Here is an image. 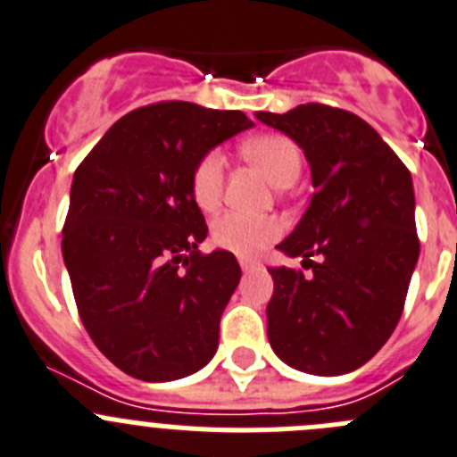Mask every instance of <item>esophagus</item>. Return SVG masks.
<instances>
[{
  "mask_svg": "<svg viewBox=\"0 0 457 457\" xmlns=\"http://www.w3.org/2000/svg\"><path fill=\"white\" fill-rule=\"evenodd\" d=\"M238 263H241V270L243 272H253V270H257L259 266H262V263L254 262V259H245V257L238 259Z\"/></svg>",
  "mask_w": 457,
  "mask_h": 457,
  "instance_id": "1",
  "label": "esophagus"
}]
</instances>
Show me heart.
Masks as SVG:
<instances>
[{
    "label": "heart",
    "mask_w": 457,
    "mask_h": 457,
    "mask_svg": "<svg viewBox=\"0 0 457 457\" xmlns=\"http://www.w3.org/2000/svg\"><path fill=\"white\" fill-rule=\"evenodd\" d=\"M243 153L253 160L277 187L295 182L302 169V155L295 142L284 135H263L243 146ZM225 182V157L220 151H209L195 164L191 178V191L200 209L212 212L220 203ZM279 223L272 216L245 214V212H228L216 219L212 228L216 245L241 257H253L262 253L268 243L279 237Z\"/></svg>",
    "instance_id": "heart-1"
}]
</instances>
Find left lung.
Returning <instances> with one entry per match:
<instances>
[{
  "label": "left lung",
  "mask_w": 457,
  "mask_h": 457,
  "mask_svg": "<svg viewBox=\"0 0 457 457\" xmlns=\"http://www.w3.org/2000/svg\"><path fill=\"white\" fill-rule=\"evenodd\" d=\"M254 117L304 151L313 182L304 216L277 245L302 257L311 275L268 268L275 281L266 306L270 347L300 372H353L395 331L420 259L411 170L347 110L306 104Z\"/></svg>",
  "instance_id": "1"
}]
</instances>
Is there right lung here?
Wrapping results in <instances>:
<instances>
[{
    "label": "right lung",
    "instance_id": "obj_1",
    "mask_svg": "<svg viewBox=\"0 0 457 457\" xmlns=\"http://www.w3.org/2000/svg\"><path fill=\"white\" fill-rule=\"evenodd\" d=\"M254 123L241 110L164 101L119 119L76 169L62 259L80 320L121 372L148 383L198 372L219 349L241 268L200 254L194 169Z\"/></svg>",
    "mask_w": 457,
    "mask_h": 457
}]
</instances>
